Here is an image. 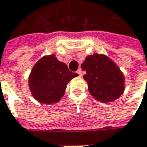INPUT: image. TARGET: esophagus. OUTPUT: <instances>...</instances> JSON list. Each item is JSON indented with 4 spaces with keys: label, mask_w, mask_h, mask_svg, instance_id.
I'll return each instance as SVG.
<instances>
[{
    "label": "esophagus",
    "mask_w": 147,
    "mask_h": 147,
    "mask_svg": "<svg viewBox=\"0 0 147 147\" xmlns=\"http://www.w3.org/2000/svg\"><path fill=\"white\" fill-rule=\"evenodd\" d=\"M77 73H78V74L79 76H82V69H78V71H77Z\"/></svg>",
    "instance_id": "1"
}]
</instances>
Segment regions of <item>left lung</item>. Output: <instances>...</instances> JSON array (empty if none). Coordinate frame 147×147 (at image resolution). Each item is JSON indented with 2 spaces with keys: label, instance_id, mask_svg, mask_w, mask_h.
I'll list each match as a JSON object with an SVG mask.
<instances>
[{
  "label": "left lung",
  "instance_id": "obj_1",
  "mask_svg": "<svg viewBox=\"0 0 147 147\" xmlns=\"http://www.w3.org/2000/svg\"><path fill=\"white\" fill-rule=\"evenodd\" d=\"M87 73L83 75L88 82L90 94L96 100L110 102L124 91V77L119 67L104 55H88L81 65Z\"/></svg>",
  "mask_w": 147,
  "mask_h": 147
}]
</instances>
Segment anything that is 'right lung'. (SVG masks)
I'll return each mask as SVG.
<instances>
[{
  "label": "right lung",
  "mask_w": 147,
  "mask_h": 147,
  "mask_svg": "<svg viewBox=\"0 0 147 147\" xmlns=\"http://www.w3.org/2000/svg\"><path fill=\"white\" fill-rule=\"evenodd\" d=\"M77 76L78 74L69 70L65 63L51 55L44 56L34 65L28 84L37 100L43 104H53L64 96L67 83Z\"/></svg>",
  "instance_id": "add662e5"
}]
</instances>
